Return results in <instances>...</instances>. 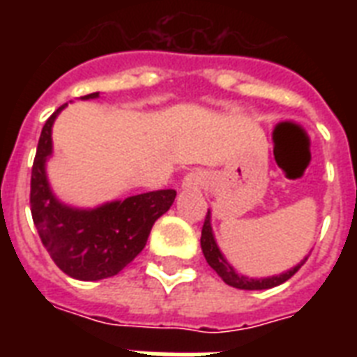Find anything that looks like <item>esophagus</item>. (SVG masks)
<instances>
[{"label":"esophagus","instance_id":"obj_1","mask_svg":"<svg viewBox=\"0 0 357 357\" xmlns=\"http://www.w3.org/2000/svg\"><path fill=\"white\" fill-rule=\"evenodd\" d=\"M207 181V176L204 170H190L183 178V187L185 189H200Z\"/></svg>","mask_w":357,"mask_h":357}]
</instances>
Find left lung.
I'll use <instances>...</instances> for the list:
<instances>
[{
	"label": "left lung",
	"instance_id": "8db88e82",
	"mask_svg": "<svg viewBox=\"0 0 357 357\" xmlns=\"http://www.w3.org/2000/svg\"><path fill=\"white\" fill-rule=\"evenodd\" d=\"M211 217H209V211L206 215V220H204V228H202V252L206 255V261L209 263L213 271L217 272L218 276L222 278L224 283H228L231 287L235 289H246V291H261V289H271L276 287L280 283L287 282L289 278H293L298 268L305 263V259L296 265L294 268L287 271L285 274H280V276H272V278H263V280H250V278L243 276V274H237L234 271V266L229 265L228 261L224 259V255L220 254V250H218L217 243H215V237H213L211 231Z\"/></svg>",
	"mask_w": 357,
	"mask_h": 357
}]
</instances>
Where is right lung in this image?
I'll use <instances>...</instances> for the list:
<instances>
[{"instance_id":"obj_1","label":"right lung","mask_w":357,"mask_h":357,"mask_svg":"<svg viewBox=\"0 0 357 357\" xmlns=\"http://www.w3.org/2000/svg\"><path fill=\"white\" fill-rule=\"evenodd\" d=\"M98 98V92L83 100ZM64 107V105H63ZM63 107L46 120L31 168V215L44 248L68 276L96 282L119 274L146 246L151 226L176 198L174 189L151 190L92 211L59 204L47 187L44 162L52 153V126Z\"/></svg>"}]
</instances>
